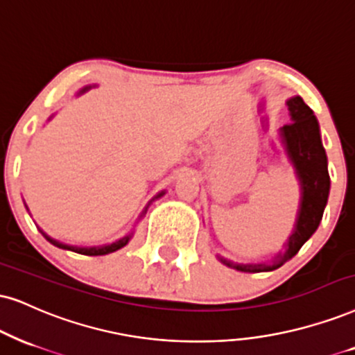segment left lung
<instances>
[{
	"mask_svg": "<svg viewBox=\"0 0 355 355\" xmlns=\"http://www.w3.org/2000/svg\"><path fill=\"white\" fill-rule=\"evenodd\" d=\"M290 111V124H285L278 131L286 157L293 165L300 185V206L293 231L286 239L284 250H280L270 262L237 263L216 255L218 260L230 268L239 272H272L288 262L298 254L302 245L315 234L324 213L327 196H329V172L327 157L322 147L320 124L313 110L302 96H291L286 101Z\"/></svg>",
	"mask_w": 355,
	"mask_h": 355,
	"instance_id": "left-lung-1",
	"label": "left lung"
}]
</instances>
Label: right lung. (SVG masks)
<instances>
[{"label":"right lung","mask_w":355,"mask_h":355,"mask_svg":"<svg viewBox=\"0 0 355 355\" xmlns=\"http://www.w3.org/2000/svg\"><path fill=\"white\" fill-rule=\"evenodd\" d=\"M92 88V87H85V88H82L78 92V95H83L85 92H88V89ZM52 118V116H51ZM49 118V119H51ZM165 195V190L164 191H160V193H157V195L154 196V198H152L149 203L146 205V208L142 209V213L139 214V219H141L142 216H146V213H147V208H149L150 206V203L152 201H155V200H159L160 196H164ZM26 205V203H24ZM26 208H28V206H26ZM29 211V209H28ZM137 219V221H139ZM40 232H42L44 234V237H46V239L51 242V244H53L55 245V248H58V249H65V250H71V252H77V254H82V255H106V254H111V252H116V250H119L121 248H124L125 244H128L129 241H131V237H132V234L134 232L131 231L129 232V234H125L124 237H121V239H118V241H114V242H111V244H103V245H92V248H80V245H69V244H64V242H58V241H55V239H52L51 236H47L46 232H44L42 230H39Z\"/></svg>","instance_id":"1"}]
</instances>
